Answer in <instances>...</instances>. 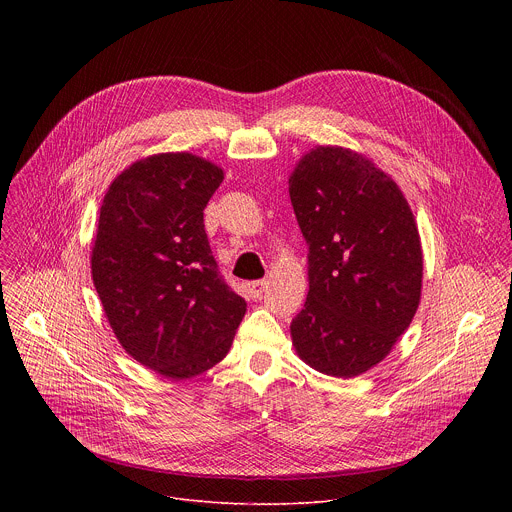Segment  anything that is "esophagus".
I'll return each mask as SVG.
<instances>
[{"instance_id":"34e87169","label":"esophagus","mask_w":512,"mask_h":512,"mask_svg":"<svg viewBox=\"0 0 512 512\" xmlns=\"http://www.w3.org/2000/svg\"><path fill=\"white\" fill-rule=\"evenodd\" d=\"M243 287H245V294H247V298H251V300H261L263 291L267 289V281H265V279H257V281H249V283H245Z\"/></svg>"}]
</instances>
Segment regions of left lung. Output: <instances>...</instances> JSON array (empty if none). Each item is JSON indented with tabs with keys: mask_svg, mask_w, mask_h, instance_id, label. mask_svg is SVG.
I'll return each instance as SVG.
<instances>
[{
	"mask_svg": "<svg viewBox=\"0 0 512 512\" xmlns=\"http://www.w3.org/2000/svg\"><path fill=\"white\" fill-rule=\"evenodd\" d=\"M289 198L310 277L291 340L312 369L358 377L391 352L417 312L423 255L413 212L383 170L338 145L300 160Z\"/></svg>",
	"mask_w": 512,
	"mask_h": 512,
	"instance_id": "1",
	"label": "left lung"
}]
</instances>
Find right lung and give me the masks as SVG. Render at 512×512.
<instances>
[{"label": "right lung", "mask_w": 512, "mask_h": 512, "mask_svg": "<svg viewBox=\"0 0 512 512\" xmlns=\"http://www.w3.org/2000/svg\"><path fill=\"white\" fill-rule=\"evenodd\" d=\"M223 178L198 156L158 154L131 164L103 198L95 289L127 354L166 379L221 362L247 312L204 231L202 210Z\"/></svg>", "instance_id": "obj_1"}]
</instances>
